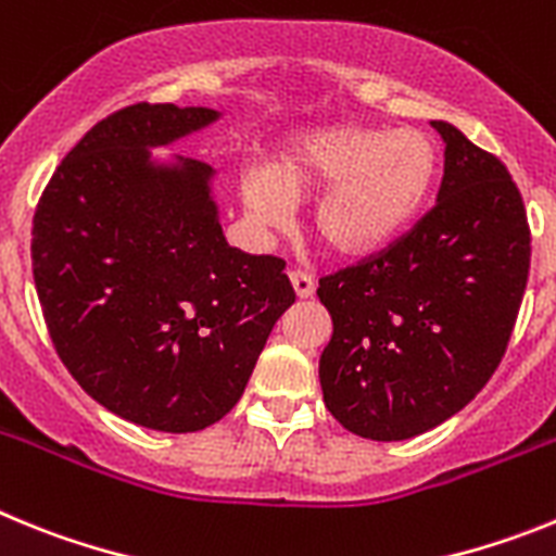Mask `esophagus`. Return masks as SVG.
I'll return each instance as SVG.
<instances>
[{
	"mask_svg": "<svg viewBox=\"0 0 556 556\" xmlns=\"http://www.w3.org/2000/svg\"><path fill=\"white\" fill-rule=\"evenodd\" d=\"M289 281H292V289L298 298H312L314 294V278L308 273L294 269V273H289Z\"/></svg>",
	"mask_w": 556,
	"mask_h": 556,
	"instance_id": "esophagus-1",
	"label": "esophagus"
}]
</instances>
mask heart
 Listing matches in <instances>:
<instances>
[{
    "instance_id": "b5f03b06",
    "label": "heart",
    "mask_w": 556,
    "mask_h": 556,
    "mask_svg": "<svg viewBox=\"0 0 556 556\" xmlns=\"http://www.w3.org/2000/svg\"><path fill=\"white\" fill-rule=\"evenodd\" d=\"M434 178L437 147L424 130L342 122L287 139L273 166H248L239 194L255 225L281 230L294 205L320 193L314 236L339 255H367L406 230Z\"/></svg>"
}]
</instances>
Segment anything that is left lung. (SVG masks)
<instances>
[{
	"mask_svg": "<svg viewBox=\"0 0 556 556\" xmlns=\"http://www.w3.org/2000/svg\"><path fill=\"white\" fill-rule=\"evenodd\" d=\"M437 205L381 253L320 278L323 401L348 431L409 440L470 404L507 351L529 278L523 198L448 122Z\"/></svg>",
	"mask_w": 556,
	"mask_h": 556,
	"instance_id": "left-lung-1",
	"label": "left lung"
}]
</instances>
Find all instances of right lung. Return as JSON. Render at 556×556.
I'll return each instance as SVG.
<instances>
[{
  "label": "right lung",
  "instance_id": "1",
  "mask_svg": "<svg viewBox=\"0 0 556 556\" xmlns=\"http://www.w3.org/2000/svg\"><path fill=\"white\" fill-rule=\"evenodd\" d=\"M217 119L172 102L111 113L68 150L33 217V278L66 370L108 412L172 434L233 409L294 303L281 258L225 242L211 166L150 159Z\"/></svg>",
  "mask_w": 556,
  "mask_h": 556
}]
</instances>
